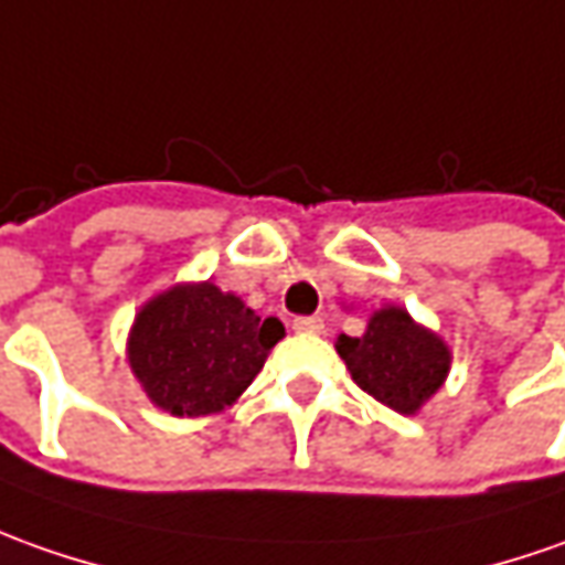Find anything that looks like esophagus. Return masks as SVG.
Segmentation results:
<instances>
[{"instance_id":"esophagus-1","label":"esophagus","mask_w":565,"mask_h":565,"mask_svg":"<svg viewBox=\"0 0 565 565\" xmlns=\"http://www.w3.org/2000/svg\"><path fill=\"white\" fill-rule=\"evenodd\" d=\"M295 332H305V335H323V329H327V323H323V317H295Z\"/></svg>"}]
</instances>
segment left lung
<instances>
[{
	"label": "left lung",
	"mask_w": 565,
	"mask_h": 565,
	"mask_svg": "<svg viewBox=\"0 0 565 565\" xmlns=\"http://www.w3.org/2000/svg\"><path fill=\"white\" fill-rule=\"evenodd\" d=\"M335 351L366 395L404 416L419 414L450 373L448 342L401 305L373 310L363 335L342 332Z\"/></svg>",
	"instance_id": "obj_1"
}]
</instances>
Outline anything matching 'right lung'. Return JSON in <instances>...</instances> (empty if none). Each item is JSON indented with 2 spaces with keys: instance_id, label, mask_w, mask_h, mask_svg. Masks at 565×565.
<instances>
[{
  "instance_id": "add662e5",
  "label": "right lung",
  "mask_w": 565,
  "mask_h": 565,
  "mask_svg": "<svg viewBox=\"0 0 565 565\" xmlns=\"http://www.w3.org/2000/svg\"><path fill=\"white\" fill-rule=\"evenodd\" d=\"M282 335L233 291L177 282L136 310L127 363L158 411L192 419L233 407Z\"/></svg>"
}]
</instances>
